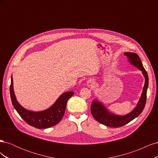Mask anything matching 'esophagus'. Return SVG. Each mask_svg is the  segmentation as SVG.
Returning <instances> with one entry per match:
<instances>
[{"label":"esophagus","instance_id":"esophagus-1","mask_svg":"<svg viewBox=\"0 0 158 158\" xmlns=\"http://www.w3.org/2000/svg\"><path fill=\"white\" fill-rule=\"evenodd\" d=\"M95 84V81L94 79H89L86 82V84L88 87H90V86H92V85Z\"/></svg>","mask_w":158,"mask_h":158}]
</instances>
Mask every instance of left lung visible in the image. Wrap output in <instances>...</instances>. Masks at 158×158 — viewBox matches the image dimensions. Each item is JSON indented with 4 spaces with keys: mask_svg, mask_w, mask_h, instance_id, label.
I'll list each match as a JSON object with an SVG mask.
<instances>
[{
    "mask_svg": "<svg viewBox=\"0 0 158 158\" xmlns=\"http://www.w3.org/2000/svg\"><path fill=\"white\" fill-rule=\"evenodd\" d=\"M127 58L128 63L139 69L145 78V83L142 89L141 96L136 107L126 114L119 115L110 111L105 105L98 99H94L91 106V113L94 118L103 125L109 127H120L126 125L137 117L144 109L146 102V94L148 88V76L143 66L140 57L135 52H125L124 53Z\"/></svg>",
    "mask_w": 158,
    "mask_h": 158,
    "instance_id": "1",
    "label": "left lung"
}]
</instances>
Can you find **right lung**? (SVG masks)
Returning <instances> with one entry per match:
<instances>
[{
	"instance_id": "add662e5",
	"label": "right lung",
	"mask_w": 158,
	"mask_h": 158,
	"mask_svg": "<svg viewBox=\"0 0 158 158\" xmlns=\"http://www.w3.org/2000/svg\"><path fill=\"white\" fill-rule=\"evenodd\" d=\"M10 93L12 105L18 113L28 125L37 128H47L58 124L63 117L66 103L74 94L73 92H64L48 109L41 111H32L23 107L17 101L13 88L12 75Z\"/></svg>"
}]
</instances>
